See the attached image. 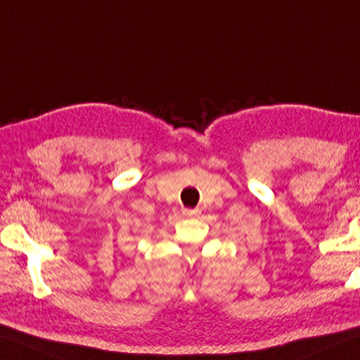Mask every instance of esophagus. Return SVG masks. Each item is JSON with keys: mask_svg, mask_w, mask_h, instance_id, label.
I'll use <instances>...</instances> for the list:
<instances>
[{"mask_svg": "<svg viewBox=\"0 0 360 360\" xmlns=\"http://www.w3.org/2000/svg\"><path fill=\"white\" fill-rule=\"evenodd\" d=\"M199 214H201L199 209H184V215H186V217H196Z\"/></svg>", "mask_w": 360, "mask_h": 360, "instance_id": "obj_1", "label": "esophagus"}]
</instances>
